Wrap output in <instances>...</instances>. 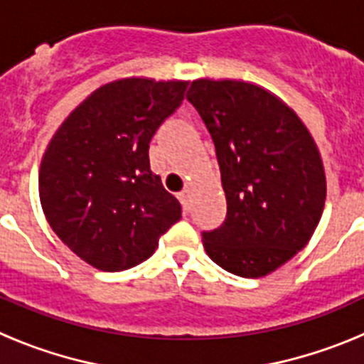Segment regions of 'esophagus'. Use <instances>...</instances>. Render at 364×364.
Returning <instances> with one entry per match:
<instances>
[{
    "label": "esophagus",
    "instance_id": "34e87169",
    "mask_svg": "<svg viewBox=\"0 0 364 364\" xmlns=\"http://www.w3.org/2000/svg\"><path fill=\"white\" fill-rule=\"evenodd\" d=\"M178 200L180 204H182L184 213H189V210H191V191H189V189H184L182 193H178Z\"/></svg>",
    "mask_w": 364,
    "mask_h": 364
}]
</instances>
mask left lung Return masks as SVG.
<instances>
[{
  "label": "left lung",
  "instance_id": "obj_1",
  "mask_svg": "<svg viewBox=\"0 0 364 364\" xmlns=\"http://www.w3.org/2000/svg\"><path fill=\"white\" fill-rule=\"evenodd\" d=\"M186 98L210 131L228 215L202 235L226 272L257 279L311 239L326 202V175L306 125L277 95L244 80L197 78Z\"/></svg>",
  "mask_w": 364,
  "mask_h": 364
}]
</instances>
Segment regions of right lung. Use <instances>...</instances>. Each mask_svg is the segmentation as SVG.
I'll return each mask as SVG.
<instances>
[{
    "instance_id": "1",
    "label": "right lung",
    "mask_w": 364,
    "mask_h": 364,
    "mask_svg": "<svg viewBox=\"0 0 364 364\" xmlns=\"http://www.w3.org/2000/svg\"><path fill=\"white\" fill-rule=\"evenodd\" d=\"M188 82L146 76L98 87L58 127L40 164V202L87 264L122 272L149 259L182 210L149 167V142Z\"/></svg>"
}]
</instances>
